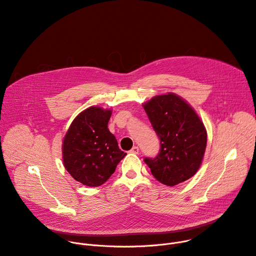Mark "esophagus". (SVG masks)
Returning a JSON list of instances; mask_svg holds the SVG:
<instances>
[{
	"mask_svg": "<svg viewBox=\"0 0 256 256\" xmlns=\"http://www.w3.org/2000/svg\"><path fill=\"white\" fill-rule=\"evenodd\" d=\"M132 154H138V147H136V146H134V147H132V149L130 151Z\"/></svg>",
	"mask_w": 256,
	"mask_h": 256,
	"instance_id": "1",
	"label": "esophagus"
}]
</instances>
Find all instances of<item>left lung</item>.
Wrapping results in <instances>:
<instances>
[{
  "instance_id": "8db88e82",
  "label": "left lung",
  "mask_w": 256,
  "mask_h": 256,
  "mask_svg": "<svg viewBox=\"0 0 256 256\" xmlns=\"http://www.w3.org/2000/svg\"><path fill=\"white\" fill-rule=\"evenodd\" d=\"M144 108L160 140L158 155L144 159L153 176L168 186L192 177L206 147V132L198 116L173 93L152 98Z\"/></svg>"
}]
</instances>
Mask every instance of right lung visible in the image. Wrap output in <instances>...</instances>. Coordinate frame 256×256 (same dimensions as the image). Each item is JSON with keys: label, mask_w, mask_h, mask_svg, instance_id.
<instances>
[{"label": "right lung", "mask_w": 256, "mask_h": 256, "mask_svg": "<svg viewBox=\"0 0 256 256\" xmlns=\"http://www.w3.org/2000/svg\"><path fill=\"white\" fill-rule=\"evenodd\" d=\"M112 110L92 106L72 122L62 142L66 171L87 186H99L110 177L126 155L107 124Z\"/></svg>", "instance_id": "1"}]
</instances>
